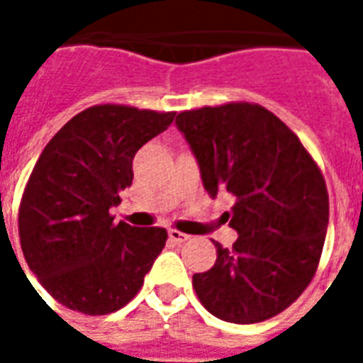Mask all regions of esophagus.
Listing matches in <instances>:
<instances>
[{
    "label": "esophagus",
    "instance_id": "34e87169",
    "mask_svg": "<svg viewBox=\"0 0 363 363\" xmlns=\"http://www.w3.org/2000/svg\"><path fill=\"white\" fill-rule=\"evenodd\" d=\"M169 239H171L173 243H184V241H189V235L177 231V229H169Z\"/></svg>",
    "mask_w": 363,
    "mask_h": 363
}]
</instances>
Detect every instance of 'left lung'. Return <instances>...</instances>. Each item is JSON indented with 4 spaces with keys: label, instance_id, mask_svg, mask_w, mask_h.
<instances>
[{
    "label": "left lung",
    "instance_id": "obj_1",
    "mask_svg": "<svg viewBox=\"0 0 363 363\" xmlns=\"http://www.w3.org/2000/svg\"><path fill=\"white\" fill-rule=\"evenodd\" d=\"M208 194L233 198L225 212L231 249L194 274L200 303L218 319L251 325L303 294L319 267L328 225L323 173L291 130L255 103H228L177 116Z\"/></svg>",
    "mask_w": 363,
    "mask_h": 363
}]
</instances>
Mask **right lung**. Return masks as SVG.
I'll use <instances>...</instances> for the list:
<instances>
[{
  "mask_svg": "<svg viewBox=\"0 0 363 363\" xmlns=\"http://www.w3.org/2000/svg\"><path fill=\"white\" fill-rule=\"evenodd\" d=\"M173 120L174 112L95 104L40 153L21 198V249L43 288L67 309L118 311L163 251L165 229L114 223L111 208L132 184L138 150Z\"/></svg>",
  "mask_w": 363,
  "mask_h": 363,
  "instance_id": "add662e5",
  "label": "right lung"
}]
</instances>
